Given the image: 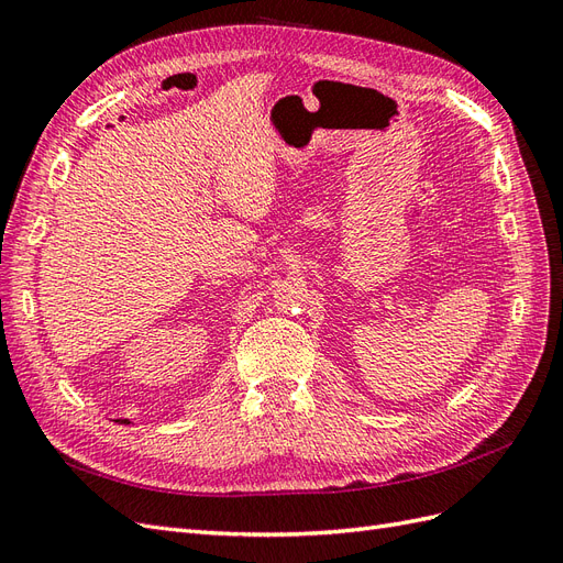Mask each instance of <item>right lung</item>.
<instances>
[{
  "label": "right lung",
  "instance_id": "right-lung-1",
  "mask_svg": "<svg viewBox=\"0 0 563 563\" xmlns=\"http://www.w3.org/2000/svg\"><path fill=\"white\" fill-rule=\"evenodd\" d=\"M122 422H124V424H129V420H122Z\"/></svg>",
  "mask_w": 563,
  "mask_h": 563
}]
</instances>
